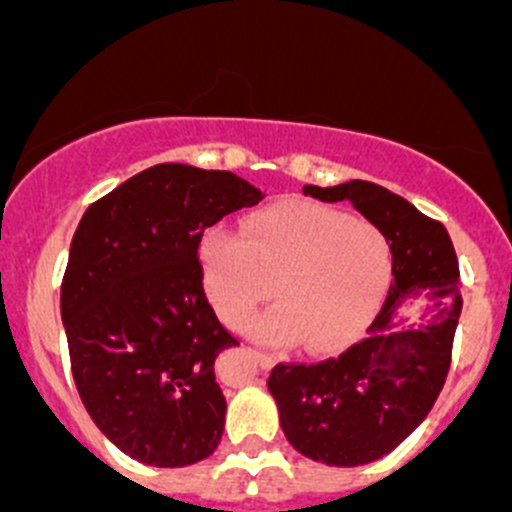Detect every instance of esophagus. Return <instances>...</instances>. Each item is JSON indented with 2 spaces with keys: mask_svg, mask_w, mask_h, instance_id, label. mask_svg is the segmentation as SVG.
<instances>
[{
  "mask_svg": "<svg viewBox=\"0 0 512 512\" xmlns=\"http://www.w3.org/2000/svg\"><path fill=\"white\" fill-rule=\"evenodd\" d=\"M252 356H255L257 364H260L262 369H272V364H275V356L267 354V352H257V349H255V352H252Z\"/></svg>",
  "mask_w": 512,
  "mask_h": 512,
  "instance_id": "obj_1",
  "label": "esophagus"
}]
</instances>
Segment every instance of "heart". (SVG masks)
Listing matches in <instances>:
<instances>
[{
	"mask_svg": "<svg viewBox=\"0 0 512 512\" xmlns=\"http://www.w3.org/2000/svg\"><path fill=\"white\" fill-rule=\"evenodd\" d=\"M200 265L225 324H242L272 292L280 304L252 317L247 332L270 344L302 339L319 352L352 339L374 317L394 255L369 220L289 200L250 215L242 235L210 227L200 237Z\"/></svg>",
	"mask_w": 512,
	"mask_h": 512,
	"instance_id": "b5f03b06",
	"label": "heart"
}]
</instances>
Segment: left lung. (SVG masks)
I'll return each instance as SVG.
<instances>
[{"instance_id":"left-lung-1","label":"left lung","mask_w":512,"mask_h":512,"mask_svg":"<svg viewBox=\"0 0 512 512\" xmlns=\"http://www.w3.org/2000/svg\"><path fill=\"white\" fill-rule=\"evenodd\" d=\"M302 193L324 203L347 200L379 227L394 255V285L364 339L332 359L277 364L267 389L287 441L302 456L364 466L411 436L441 394L463 309L458 257L446 227L369 180L304 185ZM416 296L427 307L418 325L404 328L400 307Z\"/></svg>"}]
</instances>
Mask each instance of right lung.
Wrapping results in <instances>:
<instances>
[{"instance_id": "right-lung-1", "label": "right lung", "mask_w": 512, "mask_h": 512, "mask_svg": "<svg viewBox=\"0 0 512 512\" xmlns=\"http://www.w3.org/2000/svg\"><path fill=\"white\" fill-rule=\"evenodd\" d=\"M262 198L230 170L160 163L76 227L61 285L76 389L103 436L146 466H193L223 438L215 359L237 339L203 289L200 237Z\"/></svg>"}]
</instances>
